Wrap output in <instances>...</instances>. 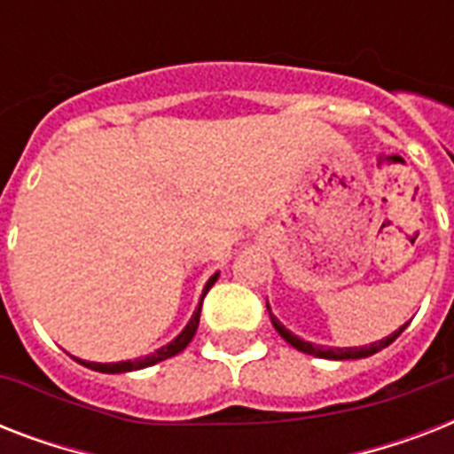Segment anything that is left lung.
Instances as JSON below:
<instances>
[{
  "label": "left lung",
  "mask_w": 454,
  "mask_h": 454,
  "mask_svg": "<svg viewBox=\"0 0 454 454\" xmlns=\"http://www.w3.org/2000/svg\"><path fill=\"white\" fill-rule=\"evenodd\" d=\"M269 306V303H266ZM270 310V309H269ZM270 323H273V327L278 330V334L287 341V344H292L297 351L301 353H309V356H316V358H330V360H356V358H367V356H372V353L381 351V348H387L391 341H395L398 339V334H401L405 327H408V323L403 325V327H398V330L394 332V334H388L387 339H381V341H374V344L370 346H353V348H334V346H317V344H310V341H303V339H299L297 334H292L287 327H285L280 320H278L273 313H270Z\"/></svg>",
  "instance_id": "obj_1"
}]
</instances>
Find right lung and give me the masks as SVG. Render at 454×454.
<instances>
[{
	"instance_id": "add662e5",
	"label": "right lung",
	"mask_w": 454,
	"mask_h": 454,
	"mask_svg": "<svg viewBox=\"0 0 454 454\" xmlns=\"http://www.w3.org/2000/svg\"><path fill=\"white\" fill-rule=\"evenodd\" d=\"M216 278H219V273H214V276L207 280L205 290H202V299H205V294L209 292V287L216 283ZM202 299H200L198 309H195L192 317L188 320V325L184 327V332H181V334H178L174 341H169L167 346H162V348H157L155 353H151V356H144V358H137V360H122V363H87V360H77V363H82V365L89 367V370H96V372L117 374V372H131V370H144V367L155 365V363H160V360H167V358H171V356H176V353H181L185 346L191 344V339L195 337V332H198L200 310H202Z\"/></svg>"
}]
</instances>
